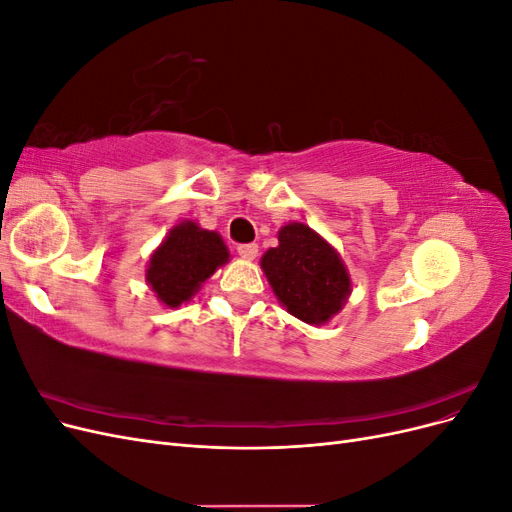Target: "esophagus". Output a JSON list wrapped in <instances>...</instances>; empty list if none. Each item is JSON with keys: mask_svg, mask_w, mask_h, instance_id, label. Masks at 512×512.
Masks as SVG:
<instances>
[{"mask_svg": "<svg viewBox=\"0 0 512 512\" xmlns=\"http://www.w3.org/2000/svg\"><path fill=\"white\" fill-rule=\"evenodd\" d=\"M237 252L245 260H254L258 256V245L256 243H241V245H237Z\"/></svg>", "mask_w": 512, "mask_h": 512, "instance_id": "esophagus-1", "label": "esophagus"}]
</instances>
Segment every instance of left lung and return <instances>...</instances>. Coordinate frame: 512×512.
<instances>
[{"mask_svg": "<svg viewBox=\"0 0 512 512\" xmlns=\"http://www.w3.org/2000/svg\"><path fill=\"white\" fill-rule=\"evenodd\" d=\"M277 241L280 245L265 252L260 267L288 314L307 324H324L342 312L352 282L335 247L301 222L282 226Z\"/></svg>", "mask_w": 512, "mask_h": 512, "instance_id": "left-lung-1", "label": "left lung"}]
</instances>
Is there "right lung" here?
Instances as JSON below:
<instances>
[{
    "mask_svg": "<svg viewBox=\"0 0 512 512\" xmlns=\"http://www.w3.org/2000/svg\"><path fill=\"white\" fill-rule=\"evenodd\" d=\"M228 247L215 230L185 220L168 230L149 258L145 280L166 307L190 301L215 269L228 262Z\"/></svg>",
    "mask_w": 512,
    "mask_h": 512,
    "instance_id": "add662e5",
    "label": "right lung"
}]
</instances>
